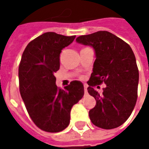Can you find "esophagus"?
Here are the masks:
<instances>
[{
    "mask_svg": "<svg viewBox=\"0 0 149 149\" xmlns=\"http://www.w3.org/2000/svg\"><path fill=\"white\" fill-rule=\"evenodd\" d=\"M87 88H88L87 85H86V84H84V93H85V94H87V93H88V89H87Z\"/></svg>",
    "mask_w": 149,
    "mask_h": 149,
    "instance_id": "esophagus-1",
    "label": "esophagus"
}]
</instances>
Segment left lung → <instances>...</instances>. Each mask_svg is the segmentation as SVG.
I'll use <instances>...</instances> for the list:
<instances>
[{"label": "left lung", "mask_w": 149, "mask_h": 149, "mask_svg": "<svg viewBox=\"0 0 149 149\" xmlns=\"http://www.w3.org/2000/svg\"><path fill=\"white\" fill-rule=\"evenodd\" d=\"M76 40L93 47L96 54L88 81V92L97 101L88 113L91 121L104 129L117 128L130 116L137 100L139 71L132 49L107 31L81 36ZM102 83L107 86L100 94L93 86Z\"/></svg>", "instance_id": "obj_1"}]
</instances>
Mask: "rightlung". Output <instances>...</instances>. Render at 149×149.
Masks as SVG:
<instances>
[{"label":"right lung","instance_id":"1","mask_svg":"<svg viewBox=\"0 0 149 149\" xmlns=\"http://www.w3.org/2000/svg\"><path fill=\"white\" fill-rule=\"evenodd\" d=\"M75 37L45 33L29 43L21 56L18 71L21 96L33 121L45 132H58L67 128L72 107L84 96L81 81H72L61 89L54 76L60 68L61 50Z\"/></svg>","mask_w":149,"mask_h":149}]
</instances>
